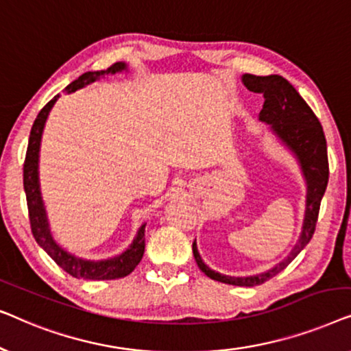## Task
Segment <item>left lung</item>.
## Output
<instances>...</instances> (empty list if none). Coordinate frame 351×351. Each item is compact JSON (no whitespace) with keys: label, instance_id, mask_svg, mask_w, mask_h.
I'll return each instance as SVG.
<instances>
[{"label":"left lung","instance_id":"1","mask_svg":"<svg viewBox=\"0 0 351 351\" xmlns=\"http://www.w3.org/2000/svg\"><path fill=\"white\" fill-rule=\"evenodd\" d=\"M241 80L249 90L263 94L265 102H263V108L258 113V119L268 124L278 141L294 155L306 185L305 215L300 237L285 261L276 263L270 270L252 276L222 275V273L210 270L206 265L199 256L196 241L193 243L195 261L206 276H209L210 280L225 282V285L252 287L262 285V282L268 281L285 270L297 257V254L310 243L315 233L316 220H318L321 199H323L326 186H328L329 162L323 126H321L313 110L306 105L289 81L280 75L256 76L249 73L243 75Z\"/></svg>","mask_w":351,"mask_h":351}]
</instances>
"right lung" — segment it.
I'll list each match as a JSON object with an SVG mask.
<instances>
[{
	"instance_id": "add662e5",
	"label": "right lung",
	"mask_w": 351,
	"mask_h": 351,
	"mask_svg": "<svg viewBox=\"0 0 351 351\" xmlns=\"http://www.w3.org/2000/svg\"><path fill=\"white\" fill-rule=\"evenodd\" d=\"M128 71V65L124 62H117V64L110 66L107 70L100 71H86L70 83L65 88L66 94L75 93V90L83 89L90 83L105 78L107 75H117ZM60 94H57L51 102L45 105V108L38 113V117L33 123L30 138H28V148L25 162H23V190L27 195V206H28V217H30L32 233L35 237L36 243L49 254V257L54 261L57 265L69 273V275L78 278V280H117V278H124L131 273L134 268L138 265L142 261L143 251H145V225L142 223L141 228L137 230L136 238L129 244L126 251L118 254V256L104 258V261H89L75 256L60 246L52 237L49 228V220H47L45 201L41 196L40 189V147L41 137L45 131L46 119L49 117L52 107L57 102Z\"/></svg>"
}]
</instances>
